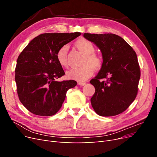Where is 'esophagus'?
I'll return each mask as SVG.
<instances>
[{
    "label": "esophagus",
    "mask_w": 157,
    "mask_h": 157,
    "mask_svg": "<svg viewBox=\"0 0 157 157\" xmlns=\"http://www.w3.org/2000/svg\"><path fill=\"white\" fill-rule=\"evenodd\" d=\"M78 85H80V86H84V85L86 84V82H78Z\"/></svg>",
    "instance_id": "34e87169"
}]
</instances>
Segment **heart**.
<instances>
[{"label":"heart","mask_w":157,"mask_h":157,"mask_svg":"<svg viewBox=\"0 0 157 157\" xmlns=\"http://www.w3.org/2000/svg\"><path fill=\"white\" fill-rule=\"evenodd\" d=\"M75 45L82 54L84 55L81 67L69 70L66 75L72 80L77 81H84L94 73L95 69H98L103 64L102 57L95 53V47L92 42L86 39H80L75 42ZM68 52L67 45H64L59 48L56 53V59L61 67H67V55Z\"/></svg>","instance_id":"1"}]
</instances>
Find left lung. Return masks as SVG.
Segmentation results:
<instances>
[{
  "instance_id": "left-lung-1",
  "label": "left lung",
  "mask_w": 157,
  "mask_h": 157,
  "mask_svg": "<svg viewBox=\"0 0 157 157\" xmlns=\"http://www.w3.org/2000/svg\"><path fill=\"white\" fill-rule=\"evenodd\" d=\"M83 36L100 49L103 57L100 71L90 81L96 90L92 106L99 116L117 115L126 110L138 92L141 74L136 53L122 37L112 33Z\"/></svg>"
}]
</instances>
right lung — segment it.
<instances>
[{"label": "right lung", "mask_w": 157, "mask_h": 157, "mask_svg": "<svg viewBox=\"0 0 157 157\" xmlns=\"http://www.w3.org/2000/svg\"><path fill=\"white\" fill-rule=\"evenodd\" d=\"M44 33L34 38L18 56L15 80L19 99L28 111L40 116H52L62 106L66 93L74 88L73 80L58 82L65 75L56 59L59 48L80 35Z\"/></svg>", "instance_id": "obj_1"}]
</instances>
